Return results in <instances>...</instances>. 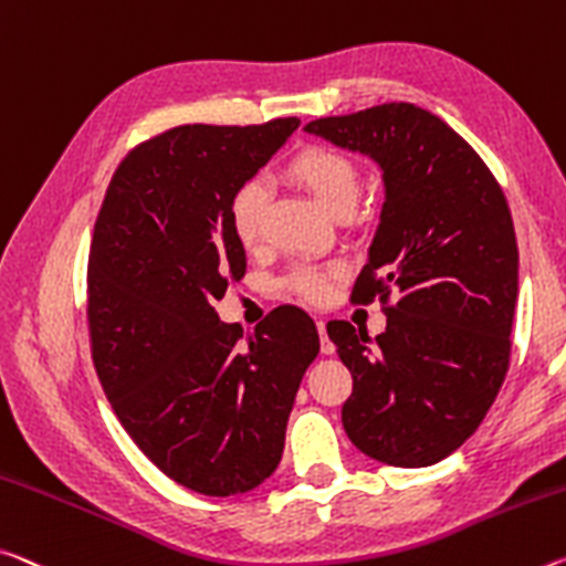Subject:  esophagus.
<instances>
[{"label":"esophagus","instance_id":"esophagus-1","mask_svg":"<svg viewBox=\"0 0 566 566\" xmlns=\"http://www.w3.org/2000/svg\"><path fill=\"white\" fill-rule=\"evenodd\" d=\"M317 332H319V347H322V355H332L335 353V345H332V339L327 337V325L322 319H317Z\"/></svg>","mask_w":566,"mask_h":566}]
</instances>
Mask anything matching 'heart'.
<instances>
[{
	"instance_id": "heart-1",
	"label": "heart",
	"mask_w": 566,
	"mask_h": 566,
	"mask_svg": "<svg viewBox=\"0 0 566 566\" xmlns=\"http://www.w3.org/2000/svg\"><path fill=\"white\" fill-rule=\"evenodd\" d=\"M284 174L292 184L304 188L312 199L332 213L343 219L353 211L360 193V170L357 164L343 150L327 146H307L286 160ZM264 211L266 193L264 188L249 181L237 188L229 203V223L237 241L244 249H256L264 234ZM339 272L337 266H297L290 276V290L307 302H322L329 292V280Z\"/></svg>"
}]
</instances>
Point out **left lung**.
<instances>
[{"instance_id": "1", "label": "left lung", "mask_w": 566, "mask_h": 566, "mask_svg": "<svg viewBox=\"0 0 566 566\" xmlns=\"http://www.w3.org/2000/svg\"><path fill=\"white\" fill-rule=\"evenodd\" d=\"M382 168L385 203L355 304L380 300L388 325L370 343L327 325L353 373L345 433L365 455L420 469L473 436L509 370L518 249L489 166L438 115L385 103L304 125Z\"/></svg>"}]
</instances>
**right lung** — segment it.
Masks as SVG:
<instances>
[{
  "mask_svg": "<svg viewBox=\"0 0 566 566\" xmlns=\"http://www.w3.org/2000/svg\"><path fill=\"white\" fill-rule=\"evenodd\" d=\"M297 125L196 123L138 143L111 178L90 241L87 329L105 396L133 443L206 496L272 476L319 353L300 307H276L249 335L211 307L247 272L231 196Z\"/></svg>",
  "mask_w": 566,
  "mask_h": 566,
  "instance_id": "add662e5",
  "label": "right lung"
}]
</instances>
